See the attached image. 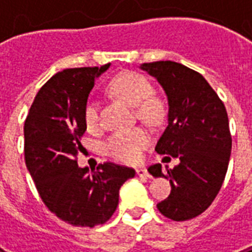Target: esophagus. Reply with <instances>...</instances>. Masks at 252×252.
Wrapping results in <instances>:
<instances>
[{"instance_id":"34e87169","label":"esophagus","mask_w":252,"mask_h":252,"mask_svg":"<svg viewBox=\"0 0 252 252\" xmlns=\"http://www.w3.org/2000/svg\"><path fill=\"white\" fill-rule=\"evenodd\" d=\"M136 174H137L138 176H149V172H148V170H146L145 167L136 168Z\"/></svg>"}]
</instances>
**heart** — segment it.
I'll use <instances>...</instances> for the list:
<instances>
[{
    "mask_svg": "<svg viewBox=\"0 0 252 252\" xmlns=\"http://www.w3.org/2000/svg\"><path fill=\"white\" fill-rule=\"evenodd\" d=\"M108 90L130 106H136L138 118L156 124L163 112V106L159 99L150 96L152 85L146 77L137 72L126 70L116 74L108 84ZM87 128H95L99 122V108L95 100L86 103L84 112ZM149 142V133L144 128H132L119 130L111 134L104 144L107 154L120 162H136L140 159L142 152Z\"/></svg>",
    "mask_w": 252,
    "mask_h": 252,
    "instance_id": "1",
    "label": "heart"
}]
</instances>
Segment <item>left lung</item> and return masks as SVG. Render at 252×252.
I'll return each instance as SVG.
<instances>
[{
	"label": "left lung",
	"instance_id": "left-lung-1",
	"mask_svg": "<svg viewBox=\"0 0 252 252\" xmlns=\"http://www.w3.org/2000/svg\"><path fill=\"white\" fill-rule=\"evenodd\" d=\"M141 69L157 78L168 100L167 126L156 152L180 161L174 168L166 166L167 172L161 163L148 168L152 175L163 176L171 184V193L157 208L174 221L191 220L213 203L226 175L231 152L226 108L193 69L175 61L145 63Z\"/></svg>",
	"mask_w": 252,
	"mask_h": 252
}]
</instances>
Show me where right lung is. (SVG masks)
<instances>
[{"label":"right lung","mask_w":252,"mask_h":252,"mask_svg":"<svg viewBox=\"0 0 252 252\" xmlns=\"http://www.w3.org/2000/svg\"><path fill=\"white\" fill-rule=\"evenodd\" d=\"M98 68H73L56 73L36 94L25 122V161L43 203L73 226L93 227L111 219L119 189L134 176L126 166L104 162L87 174L77 156L84 146V112Z\"/></svg>","instance_id":"right-lung-1"}]
</instances>
